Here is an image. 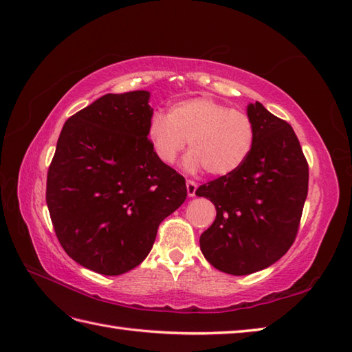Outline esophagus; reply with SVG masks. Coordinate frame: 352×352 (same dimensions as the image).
<instances>
[{
  "mask_svg": "<svg viewBox=\"0 0 352 352\" xmlns=\"http://www.w3.org/2000/svg\"><path fill=\"white\" fill-rule=\"evenodd\" d=\"M196 191H197V184L194 181H186V192H188L190 197L196 196Z\"/></svg>",
  "mask_w": 352,
  "mask_h": 352,
  "instance_id": "obj_1",
  "label": "esophagus"
}]
</instances>
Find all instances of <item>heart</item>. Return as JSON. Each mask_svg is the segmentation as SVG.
<instances>
[{
    "mask_svg": "<svg viewBox=\"0 0 352 352\" xmlns=\"http://www.w3.org/2000/svg\"><path fill=\"white\" fill-rule=\"evenodd\" d=\"M147 138L162 164H173L188 140L186 170L203 167L212 176H226L236 171L253 152L256 128L244 111L209 98H192L175 104L167 117L155 114Z\"/></svg>",
    "mask_w": 352,
    "mask_h": 352,
    "instance_id": "1",
    "label": "heart"
}]
</instances>
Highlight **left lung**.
<instances>
[{
    "instance_id": "obj_1",
    "label": "left lung",
    "mask_w": 352,
    "mask_h": 352,
    "mask_svg": "<svg viewBox=\"0 0 352 352\" xmlns=\"http://www.w3.org/2000/svg\"><path fill=\"white\" fill-rule=\"evenodd\" d=\"M256 143L230 175L200 185L215 205V221L200 248L214 268L247 276L268 268L294 244L309 190V166L291 124L261 102L248 104Z\"/></svg>"
}]
</instances>
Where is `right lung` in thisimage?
<instances>
[{
    "label": "right lung",
    "instance_id": "1",
    "mask_svg": "<svg viewBox=\"0 0 352 352\" xmlns=\"http://www.w3.org/2000/svg\"><path fill=\"white\" fill-rule=\"evenodd\" d=\"M151 93L99 98L66 120L46 179L56 235L72 259L120 276L149 254L160 223L186 199L185 179L156 158Z\"/></svg>",
    "mask_w": 352,
    "mask_h": 352
}]
</instances>
